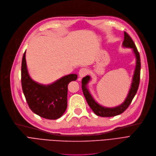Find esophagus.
<instances>
[{
  "label": "esophagus",
  "mask_w": 156,
  "mask_h": 156,
  "mask_svg": "<svg viewBox=\"0 0 156 156\" xmlns=\"http://www.w3.org/2000/svg\"><path fill=\"white\" fill-rule=\"evenodd\" d=\"M88 73H89V71L87 68H82L79 71V76L81 78H83L87 75Z\"/></svg>",
  "instance_id": "34e87169"
}]
</instances>
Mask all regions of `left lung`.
Segmentation results:
<instances>
[{
  "label": "left lung",
  "instance_id": "1",
  "mask_svg": "<svg viewBox=\"0 0 156 156\" xmlns=\"http://www.w3.org/2000/svg\"><path fill=\"white\" fill-rule=\"evenodd\" d=\"M124 39L122 43L123 46L126 47V48H133V51L135 54V56H136V66L134 73L131 87L129 90V94L127 95V97L126 98L124 102L122 105L115 108H105L99 105L93 99L91 94H90V92H89V90H88L87 88V84L90 80V77L89 76H86L82 79V90L84 94V96L87 100V102L88 105H89V106L90 107L91 109L92 110V111L95 113V114L100 117H114L122 113L128 108V106L130 105L132 100L133 99L134 96L136 95L137 90L138 89L140 80V68H141L140 53L136 48V45H135L134 41L130 37V36L126 32H124Z\"/></svg>",
  "mask_w": 156,
  "mask_h": 156
}]
</instances>
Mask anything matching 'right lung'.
Returning a JSON list of instances; mask_svg holds the SVG:
<instances>
[{"mask_svg": "<svg viewBox=\"0 0 156 156\" xmlns=\"http://www.w3.org/2000/svg\"><path fill=\"white\" fill-rule=\"evenodd\" d=\"M22 90L30 109L44 119L55 120L65 112L67 103V85L77 79V74H71L48 85L33 81L27 69L25 51L22 62Z\"/></svg>", "mask_w": 156, "mask_h": 156, "instance_id": "obj_1", "label": "right lung"}]
</instances>
